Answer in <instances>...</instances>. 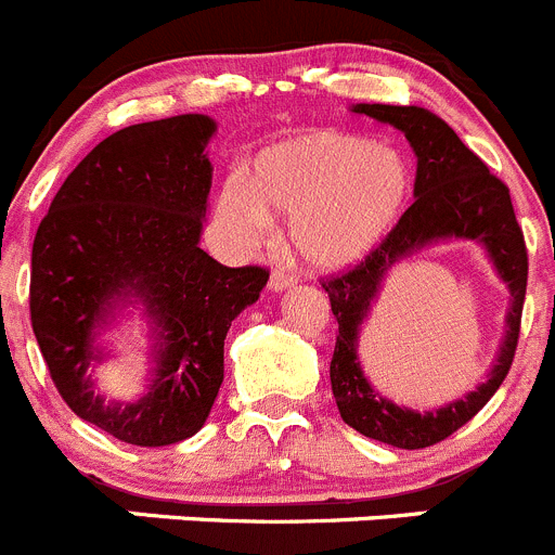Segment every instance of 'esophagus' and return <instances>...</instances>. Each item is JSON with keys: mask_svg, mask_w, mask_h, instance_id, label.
Returning <instances> with one entry per match:
<instances>
[{"mask_svg": "<svg viewBox=\"0 0 555 555\" xmlns=\"http://www.w3.org/2000/svg\"><path fill=\"white\" fill-rule=\"evenodd\" d=\"M298 282V276H295V273H289L287 268H273V273H271V289H287V287H293V284Z\"/></svg>", "mask_w": 555, "mask_h": 555, "instance_id": "34e87169", "label": "esophagus"}]
</instances>
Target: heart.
Wrapping results in <instances>:
<instances>
[{
    "instance_id": "obj_1",
    "label": "heart",
    "mask_w": 555,
    "mask_h": 555,
    "mask_svg": "<svg viewBox=\"0 0 555 555\" xmlns=\"http://www.w3.org/2000/svg\"><path fill=\"white\" fill-rule=\"evenodd\" d=\"M411 185V164L391 144L312 131L262 150L246 180H227L219 210L248 241L271 230V214L293 216L295 251L318 268H345L391 232Z\"/></svg>"
}]
</instances>
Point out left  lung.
Here are the masks:
<instances>
[{"label": "left lung", "instance_id": "obj_1", "mask_svg": "<svg viewBox=\"0 0 555 555\" xmlns=\"http://www.w3.org/2000/svg\"><path fill=\"white\" fill-rule=\"evenodd\" d=\"M353 112L375 117L405 133L418 158L416 185H413L416 202L364 260L320 279L328 293L331 312L339 323L334 359H331V388L345 424L359 429L361 435L397 449H424L447 441L449 435L457 433L488 405L515 361L528 282L526 237L515 219V207L504 180L495 178L488 164L474 150L465 147L441 117L429 114L427 108L386 106V103H359ZM441 236H470L489 246L502 278L511 284L513 309L507 319L511 331L502 346L500 364L488 384L441 412L416 414L383 401L365 383L354 359V339L358 325L374 300L382 273L405 253Z\"/></svg>", "mask_w": 555, "mask_h": 555}]
</instances>
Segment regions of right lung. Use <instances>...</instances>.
I'll return each instance as SVG.
<instances>
[{
	"instance_id": "obj_1",
	"label": "right lung",
	"mask_w": 555,
	"mask_h": 555,
	"mask_svg": "<svg viewBox=\"0 0 555 555\" xmlns=\"http://www.w3.org/2000/svg\"><path fill=\"white\" fill-rule=\"evenodd\" d=\"M216 122H139L103 139L67 175L33 243L29 318L67 408L133 447H167L205 424L224 380L232 320L260 298L268 268H227L199 248ZM120 294L159 323V377L133 406H103L86 366L91 328Z\"/></svg>"
}]
</instances>
